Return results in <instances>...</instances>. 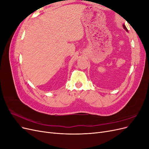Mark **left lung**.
Here are the masks:
<instances>
[{
	"label": "left lung",
	"mask_w": 149,
	"mask_h": 149,
	"mask_svg": "<svg viewBox=\"0 0 149 149\" xmlns=\"http://www.w3.org/2000/svg\"><path fill=\"white\" fill-rule=\"evenodd\" d=\"M123 27H124V29L126 30V31H127V28H126V26L124 25H123Z\"/></svg>",
	"instance_id": "8db88e82"
}]
</instances>
